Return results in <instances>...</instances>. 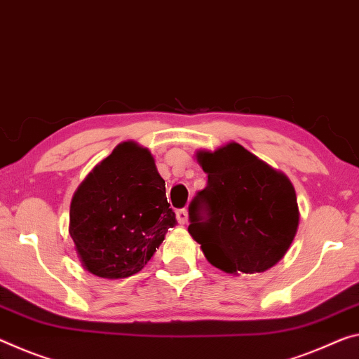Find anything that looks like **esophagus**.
<instances>
[{"label": "esophagus", "instance_id": "34e87169", "mask_svg": "<svg viewBox=\"0 0 359 359\" xmlns=\"http://www.w3.org/2000/svg\"><path fill=\"white\" fill-rule=\"evenodd\" d=\"M177 220H179V224H182V225H185L187 222H189V212H187V209H179L177 210Z\"/></svg>", "mask_w": 359, "mask_h": 359}]
</instances>
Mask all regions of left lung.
Listing matches in <instances>:
<instances>
[{
    "label": "left lung",
    "instance_id": "8db88e82",
    "mask_svg": "<svg viewBox=\"0 0 359 359\" xmlns=\"http://www.w3.org/2000/svg\"><path fill=\"white\" fill-rule=\"evenodd\" d=\"M196 161L208 174V185L190 204L189 233L204 257L230 275L276 265L299 229L292 182L236 142L214 151L198 150ZM203 202L210 206L204 221L197 215Z\"/></svg>",
    "mask_w": 359,
    "mask_h": 359
}]
</instances>
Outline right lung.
I'll return each mask as SVG.
<instances>
[{
	"label": "right lung",
	"instance_id": "1",
	"mask_svg": "<svg viewBox=\"0 0 359 359\" xmlns=\"http://www.w3.org/2000/svg\"><path fill=\"white\" fill-rule=\"evenodd\" d=\"M169 206L150 150L118 144L72 198L68 231L84 269L107 280L139 273L177 225Z\"/></svg>",
	"mask_w": 359,
	"mask_h": 359
}]
</instances>
